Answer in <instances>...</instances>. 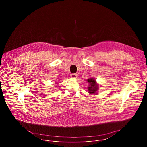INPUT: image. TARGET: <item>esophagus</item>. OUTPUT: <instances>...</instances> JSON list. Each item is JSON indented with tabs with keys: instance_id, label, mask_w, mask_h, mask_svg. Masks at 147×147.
I'll return each instance as SVG.
<instances>
[{
	"instance_id": "1",
	"label": "esophagus",
	"mask_w": 147,
	"mask_h": 147,
	"mask_svg": "<svg viewBox=\"0 0 147 147\" xmlns=\"http://www.w3.org/2000/svg\"><path fill=\"white\" fill-rule=\"evenodd\" d=\"M70 76H71V77L73 78H77V74H74V73L71 74H70Z\"/></svg>"
}]
</instances>
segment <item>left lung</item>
Here are the masks:
<instances>
[{
    "instance_id": "left-lung-1",
    "label": "left lung",
    "mask_w": 147,
    "mask_h": 147,
    "mask_svg": "<svg viewBox=\"0 0 147 147\" xmlns=\"http://www.w3.org/2000/svg\"><path fill=\"white\" fill-rule=\"evenodd\" d=\"M88 85V92L91 95H94L96 94V92L99 90V84L96 82V80L94 78H90L87 79Z\"/></svg>"
}]
</instances>
